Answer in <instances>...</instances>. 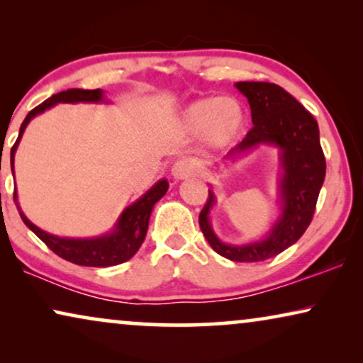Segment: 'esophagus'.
Segmentation results:
<instances>
[{"label":"esophagus","mask_w":363,"mask_h":363,"mask_svg":"<svg viewBox=\"0 0 363 363\" xmlns=\"http://www.w3.org/2000/svg\"><path fill=\"white\" fill-rule=\"evenodd\" d=\"M196 172V167L193 165V162L182 158V160L175 162V165L172 167V175L175 180H183V178L191 177Z\"/></svg>","instance_id":"esophagus-1"}]
</instances>
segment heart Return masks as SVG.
<instances>
[{"label":"heart","instance_id":"heart-1","mask_svg":"<svg viewBox=\"0 0 363 363\" xmlns=\"http://www.w3.org/2000/svg\"><path fill=\"white\" fill-rule=\"evenodd\" d=\"M183 127L201 133L213 148L236 142L246 127L245 108L233 97H205L190 104L183 112Z\"/></svg>","mask_w":363,"mask_h":363}]
</instances>
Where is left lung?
<instances>
[{
  "instance_id": "obj_1",
  "label": "left lung",
  "mask_w": 363,
  "mask_h": 363,
  "mask_svg": "<svg viewBox=\"0 0 363 363\" xmlns=\"http://www.w3.org/2000/svg\"><path fill=\"white\" fill-rule=\"evenodd\" d=\"M236 89L250 102L255 127L228 152L226 158L236 160L262 143L279 148L282 213L266 240L242 246L225 245L210 225L215 195L208 190V200L200 213V228L218 255L236 262H256L277 256L306 233L325 178V157L317 121L289 92L271 82H236Z\"/></svg>"
}]
</instances>
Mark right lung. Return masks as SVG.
Here are the masks:
<instances>
[{"instance_id": "right-lung-1", "label": "right lung", "mask_w": 363, "mask_h": 363, "mask_svg": "<svg viewBox=\"0 0 363 363\" xmlns=\"http://www.w3.org/2000/svg\"><path fill=\"white\" fill-rule=\"evenodd\" d=\"M104 101V92L101 89H94V91H86V89H67L59 94H54L39 104L38 107H34L31 112L28 113L24 122L19 128L18 140L11 148V172L14 173V153H16L18 143L21 140L24 128L28 127V123L31 122L33 117H36L38 113L46 111V108L56 106V104H77V102H91L97 104ZM168 190V182L160 180L155 183L150 190H148L142 198H138L135 203H132L130 206H127L123 213L116 223L113 231L108 235L99 236V238H86V240H74V238H59L49 233L39 230L36 225H33L31 221L24 216L18 203V195L14 190V201H16V208L19 211V216L24 221L29 230L41 240L52 252H56L59 257L66 259L69 262L79 266H91V267H107V266H117L122 264L130 259V257L138 251V247L142 246L143 240H145L147 230H148V220H150L152 210L155 206V203L165 195Z\"/></svg>"}]
</instances>
